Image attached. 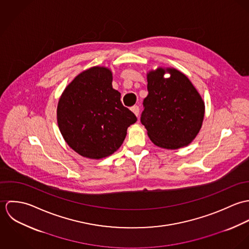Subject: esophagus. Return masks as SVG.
I'll use <instances>...</instances> for the list:
<instances>
[{"label": "esophagus", "mask_w": 249, "mask_h": 249, "mask_svg": "<svg viewBox=\"0 0 249 249\" xmlns=\"http://www.w3.org/2000/svg\"><path fill=\"white\" fill-rule=\"evenodd\" d=\"M131 111L136 115V116H138L139 115V112H140V108L138 106H134V107H131Z\"/></svg>", "instance_id": "34e87169"}]
</instances>
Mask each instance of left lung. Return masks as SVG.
Wrapping results in <instances>:
<instances>
[{
	"label": "left lung",
	"instance_id": "1",
	"mask_svg": "<svg viewBox=\"0 0 249 249\" xmlns=\"http://www.w3.org/2000/svg\"><path fill=\"white\" fill-rule=\"evenodd\" d=\"M147 73L148 95L143 100L141 123L153 143L168 149L188 145L199 132L204 103L189 78L176 69Z\"/></svg>",
	"mask_w": 249,
	"mask_h": 249
}]
</instances>
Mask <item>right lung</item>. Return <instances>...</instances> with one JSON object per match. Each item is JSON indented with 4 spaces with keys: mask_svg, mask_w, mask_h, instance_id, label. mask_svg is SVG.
Returning a JSON list of instances; mask_svg holds the SVG:
<instances>
[{
    "mask_svg": "<svg viewBox=\"0 0 249 249\" xmlns=\"http://www.w3.org/2000/svg\"><path fill=\"white\" fill-rule=\"evenodd\" d=\"M136 116L112 87V73L104 67L82 71L64 90L57 106V123L66 142L83 157L101 159L124 142Z\"/></svg>",
    "mask_w": 249,
    "mask_h": 249,
    "instance_id": "1",
    "label": "right lung"
}]
</instances>
